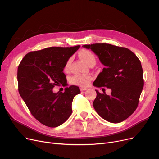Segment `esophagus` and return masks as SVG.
I'll return each instance as SVG.
<instances>
[{
	"label": "esophagus",
	"instance_id": "34e87169",
	"mask_svg": "<svg viewBox=\"0 0 159 159\" xmlns=\"http://www.w3.org/2000/svg\"><path fill=\"white\" fill-rule=\"evenodd\" d=\"M87 89H88L87 88H84V87H81V88H80V91H85V90H86Z\"/></svg>",
	"mask_w": 159,
	"mask_h": 159
}]
</instances>
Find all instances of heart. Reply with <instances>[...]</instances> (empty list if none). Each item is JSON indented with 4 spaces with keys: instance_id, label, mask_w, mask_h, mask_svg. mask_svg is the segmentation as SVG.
<instances>
[{
    "instance_id": "b5f03b06",
    "label": "heart",
    "mask_w": 159,
    "mask_h": 159,
    "mask_svg": "<svg viewBox=\"0 0 159 159\" xmlns=\"http://www.w3.org/2000/svg\"><path fill=\"white\" fill-rule=\"evenodd\" d=\"M79 56L80 58V59L88 66L91 64L95 63V57L94 54L89 50L85 49L80 50L79 53ZM70 63L71 58L68 59L65 64L64 68L66 70H68L69 69ZM91 80H92V77L90 75H75L70 79V82L75 85L86 86L89 84Z\"/></svg>"
}]
</instances>
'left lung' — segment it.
Returning a JSON list of instances; mask_svg holds the SVG:
<instances>
[{"label":"left lung","mask_w":159,"mask_h":159,"mask_svg":"<svg viewBox=\"0 0 159 159\" xmlns=\"http://www.w3.org/2000/svg\"><path fill=\"white\" fill-rule=\"evenodd\" d=\"M105 66L93 86L111 89L110 95L98 90L93 101L97 113L104 120L119 123L135 111L144 87L143 70L140 60L131 50L110 44H86Z\"/></svg>","instance_id":"8db88e82"}]
</instances>
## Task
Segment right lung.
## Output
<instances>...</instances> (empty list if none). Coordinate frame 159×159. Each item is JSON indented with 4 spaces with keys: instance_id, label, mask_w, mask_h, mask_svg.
Instances as JSON below:
<instances>
[{
    "instance_id": "obj_1",
    "label": "right lung",
    "mask_w": 159,
    "mask_h": 159,
    "mask_svg": "<svg viewBox=\"0 0 159 159\" xmlns=\"http://www.w3.org/2000/svg\"><path fill=\"white\" fill-rule=\"evenodd\" d=\"M79 48L49 47L31 52L19 65V94L32 115L46 126L55 128L68 120L73 98L80 93L76 86L66 88L64 93L53 91L55 86L67 83L65 64Z\"/></svg>"
}]
</instances>
